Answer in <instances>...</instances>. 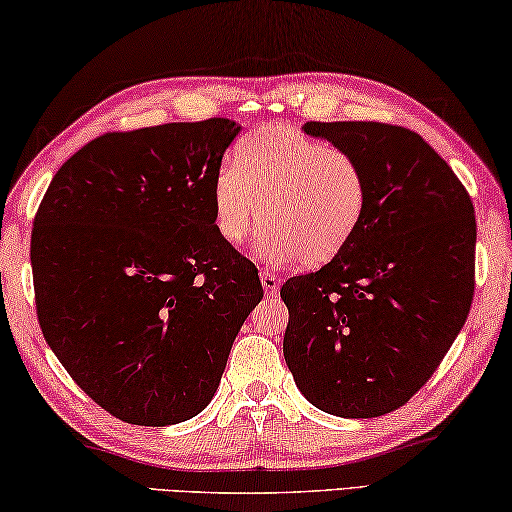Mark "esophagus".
<instances>
[{
	"label": "esophagus",
	"mask_w": 512,
	"mask_h": 512,
	"mask_svg": "<svg viewBox=\"0 0 512 512\" xmlns=\"http://www.w3.org/2000/svg\"><path fill=\"white\" fill-rule=\"evenodd\" d=\"M259 278H262V287H264L266 294H269V296L278 294V289H280L278 273H275L273 269H269V266H264V269L259 271Z\"/></svg>",
	"instance_id": "esophagus-1"
}]
</instances>
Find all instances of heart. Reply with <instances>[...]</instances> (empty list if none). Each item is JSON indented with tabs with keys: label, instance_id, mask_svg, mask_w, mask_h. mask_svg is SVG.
<instances>
[{
	"label": "heart",
	"instance_id": "b5f03b06",
	"mask_svg": "<svg viewBox=\"0 0 512 512\" xmlns=\"http://www.w3.org/2000/svg\"><path fill=\"white\" fill-rule=\"evenodd\" d=\"M360 159L289 125L243 136L216 170L212 200L221 237L239 246L264 218L257 253L319 266L348 246L367 209Z\"/></svg>",
	"mask_w": 512,
	"mask_h": 512
}]
</instances>
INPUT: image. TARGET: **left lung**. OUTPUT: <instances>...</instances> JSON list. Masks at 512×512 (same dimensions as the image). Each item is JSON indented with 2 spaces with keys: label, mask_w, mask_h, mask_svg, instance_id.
Returning <instances> with one entry per match:
<instances>
[{
  "label": "left lung",
  "mask_w": 512,
  "mask_h": 512,
  "mask_svg": "<svg viewBox=\"0 0 512 512\" xmlns=\"http://www.w3.org/2000/svg\"><path fill=\"white\" fill-rule=\"evenodd\" d=\"M303 129L360 159L369 196L342 253L282 285V351L316 408L380 417L428 383L465 326L476 285L474 205L417 132L387 123Z\"/></svg>",
  "instance_id": "1"
}]
</instances>
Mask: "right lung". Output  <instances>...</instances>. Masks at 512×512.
<instances>
[{
  "label": "right lung",
  "instance_id": "right-lung-1",
  "mask_svg": "<svg viewBox=\"0 0 512 512\" xmlns=\"http://www.w3.org/2000/svg\"><path fill=\"white\" fill-rule=\"evenodd\" d=\"M227 118L109 132L56 170L34 218L36 316L70 378L136 426L196 417L262 300L216 230Z\"/></svg>",
  "mask_w": 512,
  "mask_h": 512
}]
</instances>
